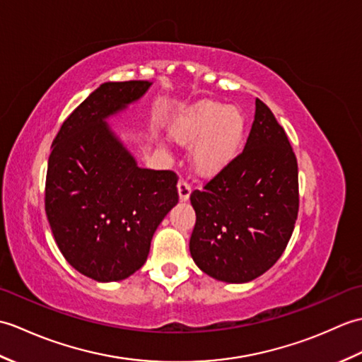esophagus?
<instances>
[{
  "instance_id": "esophagus-1",
  "label": "esophagus",
  "mask_w": 362,
  "mask_h": 362,
  "mask_svg": "<svg viewBox=\"0 0 362 362\" xmlns=\"http://www.w3.org/2000/svg\"><path fill=\"white\" fill-rule=\"evenodd\" d=\"M177 191H179V199L182 202L188 201L189 194H191V187L187 180H180L179 183H177Z\"/></svg>"
}]
</instances>
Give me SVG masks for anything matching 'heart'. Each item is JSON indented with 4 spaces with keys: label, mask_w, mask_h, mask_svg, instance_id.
Masks as SVG:
<instances>
[{
    "label": "heart",
    "mask_w": 362,
    "mask_h": 362,
    "mask_svg": "<svg viewBox=\"0 0 362 362\" xmlns=\"http://www.w3.org/2000/svg\"><path fill=\"white\" fill-rule=\"evenodd\" d=\"M171 138L189 146L191 166L196 174L213 177L224 171L240 156L247 134V118L236 105L199 101L185 107L169 127Z\"/></svg>",
    "instance_id": "heart-1"
}]
</instances>
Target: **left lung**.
<instances>
[{"mask_svg":"<svg viewBox=\"0 0 362 362\" xmlns=\"http://www.w3.org/2000/svg\"><path fill=\"white\" fill-rule=\"evenodd\" d=\"M189 201L196 211L189 252L206 275L247 283L281 257L298 213V169L284 129L263 101H255L244 151Z\"/></svg>","mask_w":362,"mask_h":362,"instance_id":"1","label":"left lung"}]
</instances>
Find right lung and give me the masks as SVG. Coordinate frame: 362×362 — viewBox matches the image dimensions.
<instances>
[{
  "label": "right lung",
  "instance_id": "right-lung-1",
  "mask_svg": "<svg viewBox=\"0 0 362 362\" xmlns=\"http://www.w3.org/2000/svg\"><path fill=\"white\" fill-rule=\"evenodd\" d=\"M151 86L149 81L101 83L52 141L46 218L68 263L101 283L124 280L146 263L153 233L179 202L177 175L138 166L107 122Z\"/></svg>",
  "mask_w": 362,
  "mask_h": 362
}]
</instances>
